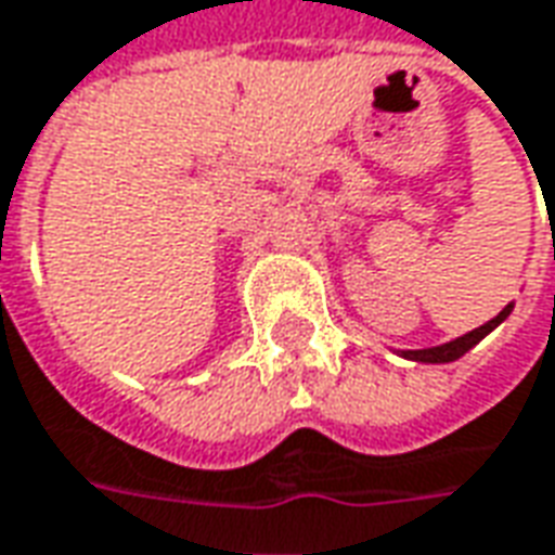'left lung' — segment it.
<instances>
[{"mask_svg": "<svg viewBox=\"0 0 555 555\" xmlns=\"http://www.w3.org/2000/svg\"><path fill=\"white\" fill-rule=\"evenodd\" d=\"M511 309L514 306L507 304L499 315L493 318V321H487V324H480V327H475L472 333H466V336H456L453 343H444V345H436V348H421V351H402V358L409 360H421V363H451V360L463 358L468 348H475V345L487 336L490 331H495L502 321H505L507 315H511Z\"/></svg>", "mask_w": 555, "mask_h": 555, "instance_id": "1", "label": "left lung"}]
</instances>
